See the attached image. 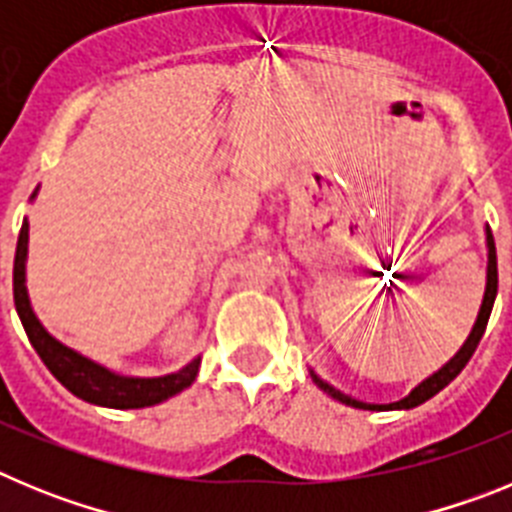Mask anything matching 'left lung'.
I'll list each match as a JSON object with an SVG mask.
<instances>
[{
  "mask_svg": "<svg viewBox=\"0 0 512 512\" xmlns=\"http://www.w3.org/2000/svg\"><path fill=\"white\" fill-rule=\"evenodd\" d=\"M495 297H497V253H495V238H492V230L487 228V287H485V300H482V307H479L477 323H474L472 333H469V338L464 341V346L459 348V354H456L454 359L449 361V364L441 366V369H438L433 377L425 379V382H420L418 387H415V390L410 392L408 397H405V400L390 402V405H369V402H361V400H354V397L343 395L341 390H336V387H330L328 382H323L318 374H312V379H315V384H318L320 390L328 392L333 400L343 402V405H351V408H359V410H408V408H418V405H423L425 400H431L433 395H438V392H441L443 387L451 382V379L459 377L461 369L469 364L472 354L477 351L479 341H482V336H485L487 320H490V312H492V305H495Z\"/></svg>",
  "mask_w": 512,
  "mask_h": 512,
  "instance_id": "left-lung-1",
  "label": "left lung"
}]
</instances>
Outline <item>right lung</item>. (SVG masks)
Instances as JSON below:
<instances>
[{
    "label": "right lung",
    "mask_w": 512,
    "mask_h": 512,
    "mask_svg": "<svg viewBox=\"0 0 512 512\" xmlns=\"http://www.w3.org/2000/svg\"><path fill=\"white\" fill-rule=\"evenodd\" d=\"M25 259H27V220L20 228V238H17L15 251V271H12V292H15V307L17 315L22 320L27 338L43 359V364L51 369L53 377L71 392V395L81 397V400L92 402V405H102V408H117V410H133V408H148V405H158V402L169 400V397L179 395L187 390L194 382L197 372H200V359H194L184 369L176 374H166V377L156 379H135V377H120V374L104 369V366L94 364L87 356L76 354L69 346L58 343L48 330L40 325L35 318L30 300H27L25 289Z\"/></svg>",
    "instance_id": "right-lung-1"
}]
</instances>
